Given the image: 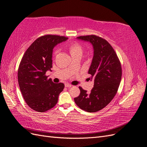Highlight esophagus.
<instances>
[{"mask_svg": "<svg viewBox=\"0 0 147 147\" xmlns=\"http://www.w3.org/2000/svg\"><path fill=\"white\" fill-rule=\"evenodd\" d=\"M71 86H72V85H71V84H65V87H67V88H70V87H71Z\"/></svg>", "mask_w": 147, "mask_h": 147, "instance_id": "esophagus-1", "label": "esophagus"}]
</instances>
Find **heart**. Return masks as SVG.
I'll use <instances>...</instances> for the list:
<instances>
[{"label": "heart", "mask_w": 147, "mask_h": 147, "mask_svg": "<svg viewBox=\"0 0 147 147\" xmlns=\"http://www.w3.org/2000/svg\"><path fill=\"white\" fill-rule=\"evenodd\" d=\"M67 49L70 53L71 57H74L78 54H82V52H83V49L80 44H78L77 42H74L70 44L67 47ZM58 51L55 52V54Z\"/></svg>", "instance_id": "1"}]
</instances>
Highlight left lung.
Returning a JSON list of instances; mask_svg holds the SVG:
<instances>
[{
	"instance_id": "left-lung-1",
	"label": "left lung",
	"mask_w": 147,
	"mask_h": 147,
	"mask_svg": "<svg viewBox=\"0 0 147 147\" xmlns=\"http://www.w3.org/2000/svg\"><path fill=\"white\" fill-rule=\"evenodd\" d=\"M77 38L89 42L93 46L94 57L88 74L94 85L90 93L79 87L80 94L74 101L82 110L95 112L106 107L116 95L121 78V64L114 49L105 39L94 35Z\"/></svg>"
}]
</instances>
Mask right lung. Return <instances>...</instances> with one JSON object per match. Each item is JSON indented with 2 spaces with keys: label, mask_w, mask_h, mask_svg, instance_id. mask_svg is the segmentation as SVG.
I'll list each match as a JSON object with an SVG mask.
<instances>
[{
  "label": "right lung",
  "mask_w": 147,
  "mask_h": 147,
  "mask_svg": "<svg viewBox=\"0 0 147 147\" xmlns=\"http://www.w3.org/2000/svg\"><path fill=\"white\" fill-rule=\"evenodd\" d=\"M67 39L55 35L39 37L27 49L21 60L18 69L20 90L27 104L36 112H44L53 108L63 90V84H54L45 73L52 71L54 47Z\"/></svg>",
  "instance_id": "add662e5"
}]
</instances>
